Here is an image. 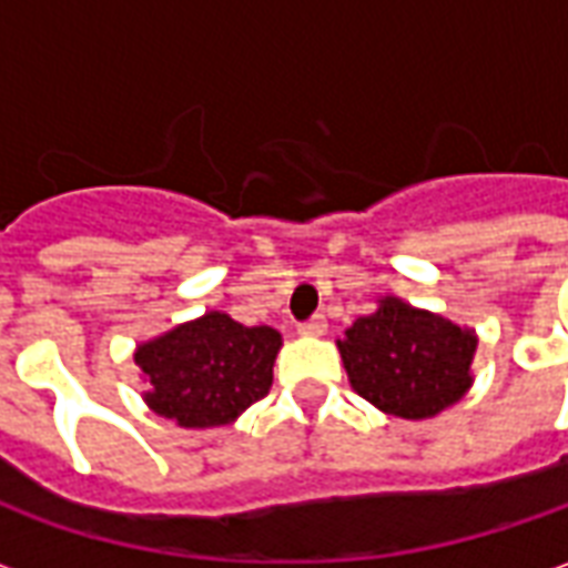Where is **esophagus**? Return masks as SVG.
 <instances>
[{
  "instance_id": "34e87169",
  "label": "esophagus",
  "mask_w": 568,
  "mask_h": 568,
  "mask_svg": "<svg viewBox=\"0 0 568 568\" xmlns=\"http://www.w3.org/2000/svg\"><path fill=\"white\" fill-rule=\"evenodd\" d=\"M297 332L304 334V337H322V334L328 332V322H325V316H310L307 322H301L297 325Z\"/></svg>"
}]
</instances>
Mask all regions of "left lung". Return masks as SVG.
Segmentation results:
<instances>
[{"label": "left lung", "mask_w": 568, "mask_h": 568, "mask_svg": "<svg viewBox=\"0 0 568 568\" xmlns=\"http://www.w3.org/2000/svg\"><path fill=\"white\" fill-rule=\"evenodd\" d=\"M349 383L365 402L402 419H428L471 386L477 334L402 297H381L337 341Z\"/></svg>", "instance_id": "obj_1"}]
</instances>
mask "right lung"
Returning <instances> with one entry per match:
<instances>
[{"instance_id":"1","label":"right lung","mask_w":568,"mask_h":568,"mask_svg":"<svg viewBox=\"0 0 568 568\" xmlns=\"http://www.w3.org/2000/svg\"><path fill=\"white\" fill-rule=\"evenodd\" d=\"M283 337L271 325H240L210 310L200 320L136 346L133 362L149 381L145 405L182 428L234 423L271 393Z\"/></svg>"}]
</instances>
